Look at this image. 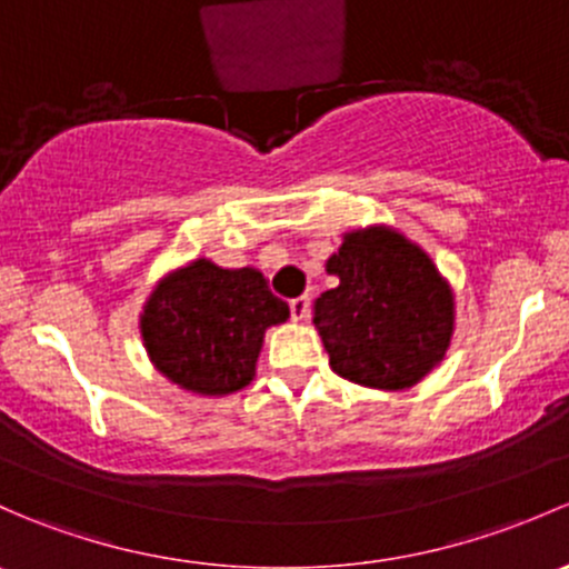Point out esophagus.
Returning <instances> with one entry per match:
<instances>
[{
  "instance_id": "esophagus-1",
  "label": "esophagus",
  "mask_w": 569,
  "mask_h": 569,
  "mask_svg": "<svg viewBox=\"0 0 569 569\" xmlns=\"http://www.w3.org/2000/svg\"><path fill=\"white\" fill-rule=\"evenodd\" d=\"M289 308H291V319L305 321V319H308V313H310V300H308V297H297V300L289 302Z\"/></svg>"
}]
</instances>
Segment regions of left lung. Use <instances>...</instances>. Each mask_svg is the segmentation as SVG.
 <instances>
[{"instance_id": "left-lung-1", "label": "left lung", "mask_w": 569, "mask_h": 569, "mask_svg": "<svg viewBox=\"0 0 569 569\" xmlns=\"http://www.w3.org/2000/svg\"><path fill=\"white\" fill-rule=\"evenodd\" d=\"M338 286L313 302V327L340 379L403 392L447 357L456 291L433 259L392 226H360L327 259Z\"/></svg>"}]
</instances>
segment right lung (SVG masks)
I'll return each instance as SVG.
<instances>
[{"label":"right lung","mask_w":569,"mask_h":569,"mask_svg":"<svg viewBox=\"0 0 569 569\" xmlns=\"http://www.w3.org/2000/svg\"><path fill=\"white\" fill-rule=\"evenodd\" d=\"M289 305L256 267L229 269L207 256L169 269L149 291L139 332L152 368L196 398H226L256 379L269 327Z\"/></svg>","instance_id":"obj_1"}]
</instances>
